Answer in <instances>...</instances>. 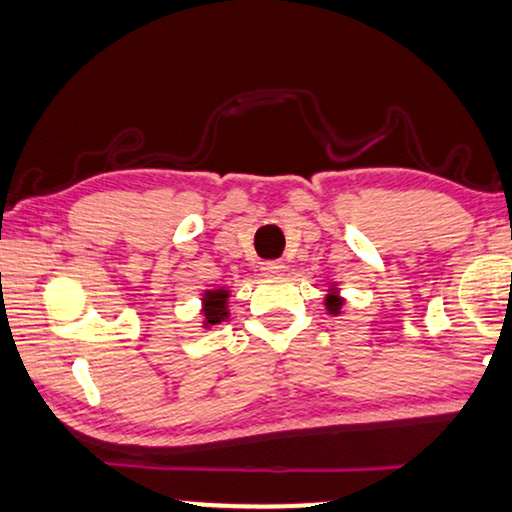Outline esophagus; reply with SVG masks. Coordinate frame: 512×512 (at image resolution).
I'll return each mask as SVG.
<instances>
[{
  "instance_id": "34e87169",
  "label": "esophagus",
  "mask_w": 512,
  "mask_h": 512,
  "mask_svg": "<svg viewBox=\"0 0 512 512\" xmlns=\"http://www.w3.org/2000/svg\"><path fill=\"white\" fill-rule=\"evenodd\" d=\"M284 270V263L282 261H265L261 263V272L265 277H272V275H280Z\"/></svg>"
}]
</instances>
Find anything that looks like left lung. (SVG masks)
Returning a JSON list of instances; mask_svg holds the SVG:
<instances>
[{"mask_svg": "<svg viewBox=\"0 0 512 512\" xmlns=\"http://www.w3.org/2000/svg\"><path fill=\"white\" fill-rule=\"evenodd\" d=\"M341 298L338 296H327V308H329V313H338V310H341Z\"/></svg>", "mask_w": 512, "mask_h": 512, "instance_id": "left-lung-1", "label": "left lung"}]
</instances>
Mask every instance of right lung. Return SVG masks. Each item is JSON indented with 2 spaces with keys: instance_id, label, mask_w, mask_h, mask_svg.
Instances as JSON below:
<instances>
[{
  "instance_id": "right-lung-1",
  "label": "right lung",
  "mask_w": 512,
  "mask_h": 512,
  "mask_svg": "<svg viewBox=\"0 0 512 512\" xmlns=\"http://www.w3.org/2000/svg\"><path fill=\"white\" fill-rule=\"evenodd\" d=\"M225 301H228V294L225 291H207V298H204V315H207V324H218L225 313Z\"/></svg>"
}]
</instances>
